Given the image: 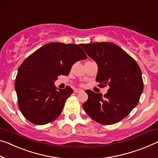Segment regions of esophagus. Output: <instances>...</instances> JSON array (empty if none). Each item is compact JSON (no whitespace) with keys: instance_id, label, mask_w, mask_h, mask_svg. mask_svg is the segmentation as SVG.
<instances>
[{"instance_id":"esophagus-1","label":"esophagus","mask_w":158,"mask_h":158,"mask_svg":"<svg viewBox=\"0 0 158 158\" xmlns=\"http://www.w3.org/2000/svg\"><path fill=\"white\" fill-rule=\"evenodd\" d=\"M81 91H83V90L82 89H75L74 90V93H79V92H81Z\"/></svg>"}]
</instances>
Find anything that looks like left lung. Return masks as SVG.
Wrapping results in <instances>:
<instances>
[{"mask_svg": "<svg viewBox=\"0 0 158 158\" xmlns=\"http://www.w3.org/2000/svg\"><path fill=\"white\" fill-rule=\"evenodd\" d=\"M98 65L96 81L109 86L104 96L87 90L83 108L89 117L102 124H113L126 117L139 101L143 90L141 70L134 58L110 42L81 44Z\"/></svg>", "mask_w": 158, "mask_h": 158, "instance_id": "8db88e82", "label": "left lung"}]
</instances>
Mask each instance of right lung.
<instances>
[{
    "mask_svg": "<svg viewBox=\"0 0 158 158\" xmlns=\"http://www.w3.org/2000/svg\"><path fill=\"white\" fill-rule=\"evenodd\" d=\"M81 44L51 42L27 57L19 66L15 84L18 106L27 120L43 125L56 119L73 90H56L54 82L67 76L73 64L87 56Z\"/></svg>",
    "mask_w": 158,
    "mask_h": 158,
    "instance_id": "add662e5",
    "label": "right lung"
}]
</instances>
